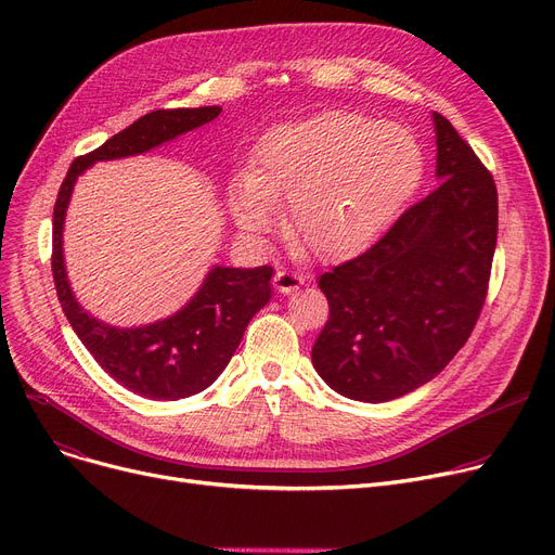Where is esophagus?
Listing matches in <instances>:
<instances>
[{
	"mask_svg": "<svg viewBox=\"0 0 555 555\" xmlns=\"http://www.w3.org/2000/svg\"><path fill=\"white\" fill-rule=\"evenodd\" d=\"M274 287L279 289V293L283 295H289V293H297V289L301 287L304 279L297 274V272H289V270H276L274 279H272Z\"/></svg>",
	"mask_w": 555,
	"mask_h": 555,
	"instance_id": "34e87169",
	"label": "esophagus"
}]
</instances>
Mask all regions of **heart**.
Returning <instances> with one entry per match:
<instances>
[{
	"label": "heart",
	"instance_id": "1",
	"mask_svg": "<svg viewBox=\"0 0 555 555\" xmlns=\"http://www.w3.org/2000/svg\"><path fill=\"white\" fill-rule=\"evenodd\" d=\"M425 157L416 137L356 112H322L270 130L229 189L236 222L262 233L287 199V238L319 260L369 249L414 197Z\"/></svg>",
	"mask_w": 555,
	"mask_h": 555
}]
</instances>
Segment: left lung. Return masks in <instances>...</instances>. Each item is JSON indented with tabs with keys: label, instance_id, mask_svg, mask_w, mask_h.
Masks as SVG:
<instances>
[{
	"label": "left lung",
	"instance_id": "1",
	"mask_svg": "<svg viewBox=\"0 0 555 555\" xmlns=\"http://www.w3.org/2000/svg\"><path fill=\"white\" fill-rule=\"evenodd\" d=\"M441 184L371 249L319 276L331 317L312 364L337 393L387 402L439 375L468 341L498 245V189L452 124L431 114Z\"/></svg>",
	"mask_w": 555,
	"mask_h": 555
}]
</instances>
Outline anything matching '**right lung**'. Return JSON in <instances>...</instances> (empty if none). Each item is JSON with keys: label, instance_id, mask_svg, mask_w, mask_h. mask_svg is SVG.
I'll return each instance as SVG.
<instances>
[{"label": "right lung", "instance_id": "add662e5", "mask_svg": "<svg viewBox=\"0 0 555 555\" xmlns=\"http://www.w3.org/2000/svg\"><path fill=\"white\" fill-rule=\"evenodd\" d=\"M209 107L155 109L107 139L96 151L76 157L53 207L51 272L57 301L87 351L116 383L151 400H180L214 385L245 335L251 317L272 299V268L216 266L193 299L175 314L139 328H116L76 301L65 272L63 227L78 175L96 162L149 153L151 149L214 121Z\"/></svg>", "mask_w": 555, "mask_h": 555}]
</instances>
